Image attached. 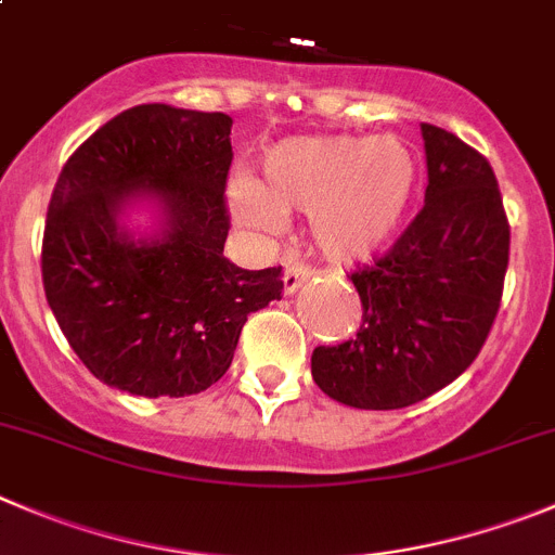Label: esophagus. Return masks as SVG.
<instances>
[{
  "mask_svg": "<svg viewBox=\"0 0 555 555\" xmlns=\"http://www.w3.org/2000/svg\"><path fill=\"white\" fill-rule=\"evenodd\" d=\"M313 269L305 267V263H288L286 272H283V292L294 294L305 281H310Z\"/></svg>",
  "mask_w": 555,
  "mask_h": 555,
  "instance_id": "1",
  "label": "esophagus"
}]
</instances>
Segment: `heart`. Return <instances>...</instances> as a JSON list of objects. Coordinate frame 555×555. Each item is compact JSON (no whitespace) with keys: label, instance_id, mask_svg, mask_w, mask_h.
Here are the masks:
<instances>
[{"label":"heart","instance_id":"b5f03b06","mask_svg":"<svg viewBox=\"0 0 555 555\" xmlns=\"http://www.w3.org/2000/svg\"><path fill=\"white\" fill-rule=\"evenodd\" d=\"M420 188V163L395 135H297L263 152L261 182L236 177V223L272 234L283 215H308L313 245L337 263L382 253L403 229Z\"/></svg>","mask_w":555,"mask_h":555}]
</instances>
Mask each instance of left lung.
Masks as SVG:
<instances>
[{
	"instance_id": "left-lung-1",
	"label": "left lung",
	"mask_w": 555,
	"mask_h": 555,
	"mask_svg": "<svg viewBox=\"0 0 555 555\" xmlns=\"http://www.w3.org/2000/svg\"><path fill=\"white\" fill-rule=\"evenodd\" d=\"M422 139L425 207L351 274L357 335L310 360L321 392L353 409H405L444 389L477 360L499 313L509 223L493 168L450 130L422 122Z\"/></svg>"
}]
</instances>
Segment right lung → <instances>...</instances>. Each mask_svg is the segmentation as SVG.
<instances>
[{
	"instance_id": "obj_1",
	"label": "right lung",
	"mask_w": 555,
	"mask_h": 555,
	"mask_svg": "<svg viewBox=\"0 0 555 555\" xmlns=\"http://www.w3.org/2000/svg\"><path fill=\"white\" fill-rule=\"evenodd\" d=\"M229 114L146 103L122 111L70 155L51 193L43 288L60 330L94 378L141 398L212 387L247 315L281 299V267L223 256ZM152 201L158 231L121 218Z\"/></svg>"
}]
</instances>
